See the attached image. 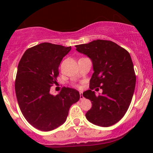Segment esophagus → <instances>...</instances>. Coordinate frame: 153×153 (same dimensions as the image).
<instances>
[{"mask_svg": "<svg viewBox=\"0 0 153 153\" xmlns=\"http://www.w3.org/2000/svg\"><path fill=\"white\" fill-rule=\"evenodd\" d=\"M84 99L83 96H82V93L80 92V100H82Z\"/></svg>", "mask_w": 153, "mask_h": 153, "instance_id": "obj_1", "label": "esophagus"}]
</instances>
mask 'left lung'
I'll use <instances>...</instances> for the list:
<instances>
[{
    "label": "left lung",
    "instance_id": "left-lung-1",
    "mask_svg": "<svg viewBox=\"0 0 153 153\" xmlns=\"http://www.w3.org/2000/svg\"><path fill=\"white\" fill-rule=\"evenodd\" d=\"M75 47L91 59L94 70L90 90L82 94L92 103L85 117L95 125L110 127L125 114L134 92L136 76L130 54L108 40H94ZM95 87L102 89V94L96 96L92 91Z\"/></svg>",
    "mask_w": 153,
    "mask_h": 153
}]
</instances>
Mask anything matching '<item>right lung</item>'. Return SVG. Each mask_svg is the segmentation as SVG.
I'll return each instance as SVG.
<instances>
[{
    "mask_svg": "<svg viewBox=\"0 0 153 153\" xmlns=\"http://www.w3.org/2000/svg\"><path fill=\"white\" fill-rule=\"evenodd\" d=\"M71 47L42 43L28 49L19 63L15 91L19 108L28 122L39 130H53L65 122L71 106L80 99L75 89L63 88L50 94L58 68Z\"/></svg>",
    "mask_w": 153,
    "mask_h": 153,
    "instance_id": "right-lung-1",
    "label": "right lung"
}]
</instances>
